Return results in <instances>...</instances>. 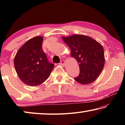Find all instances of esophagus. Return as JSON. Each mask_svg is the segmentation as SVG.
<instances>
[{
	"label": "esophagus",
	"mask_w": 125,
	"mask_h": 125,
	"mask_svg": "<svg viewBox=\"0 0 125 125\" xmlns=\"http://www.w3.org/2000/svg\"><path fill=\"white\" fill-rule=\"evenodd\" d=\"M60 64L61 65H62V66H64V65H65V61L64 60L61 61V62L60 63Z\"/></svg>",
	"instance_id": "34e87169"
}]
</instances>
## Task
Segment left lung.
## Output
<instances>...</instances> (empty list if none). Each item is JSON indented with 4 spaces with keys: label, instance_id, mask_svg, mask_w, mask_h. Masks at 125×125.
I'll return each instance as SVG.
<instances>
[{
    "label": "left lung",
    "instance_id": "1",
    "mask_svg": "<svg viewBox=\"0 0 125 125\" xmlns=\"http://www.w3.org/2000/svg\"><path fill=\"white\" fill-rule=\"evenodd\" d=\"M71 48V56L79 64L80 73L74 78L78 83L89 84L100 74L105 64L103 46L92 37L83 35H73L62 37Z\"/></svg>",
    "mask_w": 125,
    "mask_h": 125
}]
</instances>
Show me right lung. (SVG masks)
<instances>
[{
  "label": "right lung",
  "instance_id": "right-lung-1",
  "mask_svg": "<svg viewBox=\"0 0 125 125\" xmlns=\"http://www.w3.org/2000/svg\"><path fill=\"white\" fill-rule=\"evenodd\" d=\"M43 38L36 36L30 39L17 52L14 66L23 83L29 86L39 85L48 79L54 67L48 61L42 48Z\"/></svg>",
  "mask_w": 125,
  "mask_h": 125
}]
</instances>
